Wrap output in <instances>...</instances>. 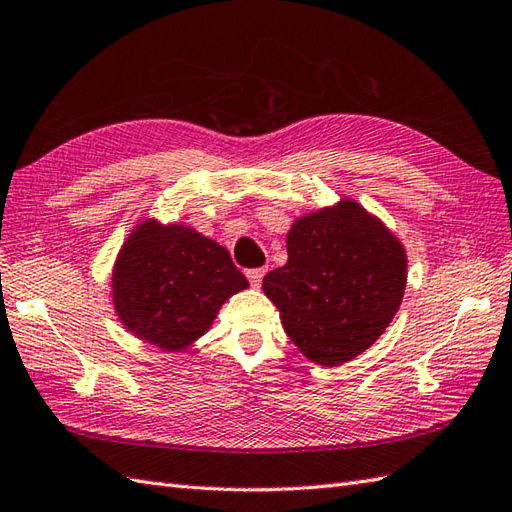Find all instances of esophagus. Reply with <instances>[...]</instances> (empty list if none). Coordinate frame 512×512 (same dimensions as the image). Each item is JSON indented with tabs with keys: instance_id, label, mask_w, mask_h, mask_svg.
I'll use <instances>...</instances> for the list:
<instances>
[{
	"instance_id": "esophagus-1",
	"label": "esophagus",
	"mask_w": 512,
	"mask_h": 512,
	"mask_svg": "<svg viewBox=\"0 0 512 512\" xmlns=\"http://www.w3.org/2000/svg\"><path fill=\"white\" fill-rule=\"evenodd\" d=\"M264 274H266V268H253V270L246 272V277L255 287H259L261 281H264Z\"/></svg>"
}]
</instances>
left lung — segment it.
<instances>
[{
	"instance_id": "8db88e82",
	"label": "left lung",
	"mask_w": 512,
	"mask_h": 512,
	"mask_svg": "<svg viewBox=\"0 0 512 512\" xmlns=\"http://www.w3.org/2000/svg\"><path fill=\"white\" fill-rule=\"evenodd\" d=\"M287 255L264 292L311 361L346 363L383 335L404 294L406 255L361 205L342 201L296 220Z\"/></svg>"
}]
</instances>
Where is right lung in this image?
<instances>
[{"label":"right lung","instance_id":"right-lung-1","mask_svg":"<svg viewBox=\"0 0 512 512\" xmlns=\"http://www.w3.org/2000/svg\"><path fill=\"white\" fill-rule=\"evenodd\" d=\"M248 287L225 246L181 225L144 222L114 268V303L129 331L164 350L201 337L225 300Z\"/></svg>","mask_w":512,"mask_h":512}]
</instances>
